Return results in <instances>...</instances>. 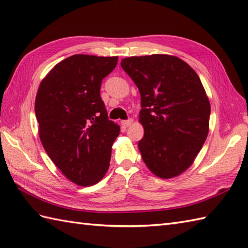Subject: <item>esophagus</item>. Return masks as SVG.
<instances>
[{
	"label": "esophagus",
	"mask_w": 248,
	"mask_h": 248,
	"mask_svg": "<svg viewBox=\"0 0 248 248\" xmlns=\"http://www.w3.org/2000/svg\"><path fill=\"white\" fill-rule=\"evenodd\" d=\"M132 124H133V119H128V120H124L123 121V125H124V127H125V128L129 127V125H131Z\"/></svg>",
	"instance_id": "34e87169"
}]
</instances>
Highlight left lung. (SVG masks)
<instances>
[{"mask_svg": "<svg viewBox=\"0 0 248 248\" xmlns=\"http://www.w3.org/2000/svg\"><path fill=\"white\" fill-rule=\"evenodd\" d=\"M120 65L140 93L143 161L159 178L181 175L209 132L211 107L202 81L191 66L172 55L125 57Z\"/></svg>", "mask_w": 248, "mask_h": 248, "instance_id": "obj_1", "label": "left lung"}]
</instances>
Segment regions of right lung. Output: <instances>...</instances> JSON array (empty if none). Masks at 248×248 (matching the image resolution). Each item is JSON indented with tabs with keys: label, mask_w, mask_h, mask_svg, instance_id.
I'll use <instances>...</instances> for the list:
<instances>
[{
	"label": "right lung",
	"mask_w": 248,
	"mask_h": 248,
	"mask_svg": "<svg viewBox=\"0 0 248 248\" xmlns=\"http://www.w3.org/2000/svg\"><path fill=\"white\" fill-rule=\"evenodd\" d=\"M117 62L118 56L67 57L46 76L37 92L41 144L62 175L78 186H93L108 170L120 128L108 120L100 87Z\"/></svg>",
	"instance_id": "1"
}]
</instances>
